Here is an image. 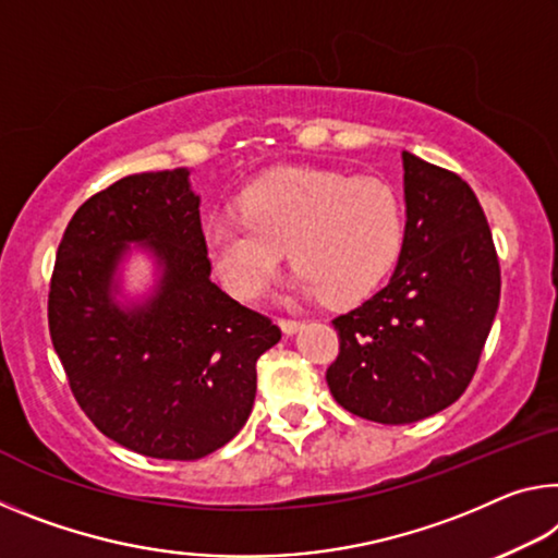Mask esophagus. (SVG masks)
Segmentation results:
<instances>
[{"instance_id":"obj_1","label":"esophagus","mask_w":558,"mask_h":558,"mask_svg":"<svg viewBox=\"0 0 558 558\" xmlns=\"http://www.w3.org/2000/svg\"><path fill=\"white\" fill-rule=\"evenodd\" d=\"M278 325L282 327V332L286 335H293V332H298L300 330V320H295V317H278Z\"/></svg>"}]
</instances>
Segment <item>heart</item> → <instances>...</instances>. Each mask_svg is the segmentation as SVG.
Instances as JSON below:
<instances>
[{"mask_svg":"<svg viewBox=\"0 0 558 558\" xmlns=\"http://www.w3.org/2000/svg\"><path fill=\"white\" fill-rule=\"evenodd\" d=\"M206 241L238 298H260L290 251L300 293L350 305L373 293L400 255L404 198L375 175L280 168L247 185L241 214L216 218Z\"/></svg>","mask_w":558,"mask_h":558,"instance_id":"1","label":"heart"}]
</instances>
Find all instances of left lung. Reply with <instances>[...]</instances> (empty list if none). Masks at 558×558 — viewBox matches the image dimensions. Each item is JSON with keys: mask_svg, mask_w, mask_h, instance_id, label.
Wrapping results in <instances>:
<instances>
[{"mask_svg": "<svg viewBox=\"0 0 558 558\" xmlns=\"http://www.w3.org/2000/svg\"><path fill=\"white\" fill-rule=\"evenodd\" d=\"M407 226L387 286L332 320L327 387L344 410L410 424L457 402L480 365L499 307L489 223L470 183L402 151Z\"/></svg>", "mask_w": 558, "mask_h": 558, "instance_id": "obj_1", "label": "left lung"}]
</instances>
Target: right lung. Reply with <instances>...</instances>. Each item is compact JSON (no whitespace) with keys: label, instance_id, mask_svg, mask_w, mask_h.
<instances>
[{"label":"right lung","instance_id":"add662e5","mask_svg":"<svg viewBox=\"0 0 558 558\" xmlns=\"http://www.w3.org/2000/svg\"><path fill=\"white\" fill-rule=\"evenodd\" d=\"M198 203L185 168L111 183L69 220L49 282V335L86 417L131 452L179 462L241 432L255 362L280 340L210 280ZM126 242L151 246L165 276L121 312L110 280Z\"/></svg>","mask_w":558,"mask_h":558}]
</instances>
